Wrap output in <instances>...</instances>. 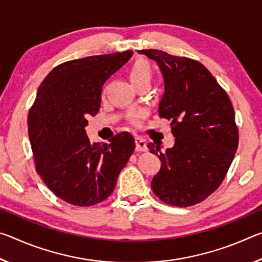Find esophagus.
Masks as SVG:
<instances>
[{
	"label": "esophagus",
	"mask_w": 262,
	"mask_h": 262,
	"mask_svg": "<svg viewBox=\"0 0 262 262\" xmlns=\"http://www.w3.org/2000/svg\"><path fill=\"white\" fill-rule=\"evenodd\" d=\"M135 149L137 151H147L148 147H147V142L145 140L142 139L140 136L135 137Z\"/></svg>",
	"instance_id": "34e87169"
}]
</instances>
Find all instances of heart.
<instances>
[{
	"instance_id": "b5f03b06",
	"label": "heart",
	"mask_w": 262,
	"mask_h": 262,
	"mask_svg": "<svg viewBox=\"0 0 262 262\" xmlns=\"http://www.w3.org/2000/svg\"><path fill=\"white\" fill-rule=\"evenodd\" d=\"M128 76H129L132 83H135L137 81H141V79L151 77V69H150V66L147 61L136 60L134 63L130 66L129 72H128ZM140 117H141L140 112L133 113L132 120L137 121L140 119Z\"/></svg>"
}]
</instances>
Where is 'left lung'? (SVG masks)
<instances>
[{"label": "left lung", "mask_w": 262, "mask_h": 262, "mask_svg": "<svg viewBox=\"0 0 262 262\" xmlns=\"http://www.w3.org/2000/svg\"><path fill=\"white\" fill-rule=\"evenodd\" d=\"M156 62L164 79L158 114L170 120L174 145L161 151V170L151 180L154 193L167 205L193 206L223 181L238 148V129L231 101L200 62L158 50H141Z\"/></svg>", "instance_id": "8db88e82"}]
</instances>
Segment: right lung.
Segmentation results:
<instances>
[{
	"label": "right lung",
	"instance_id": "1",
	"mask_svg": "<svg viewBox=\"0 0 262 262\" xmlns=\"http://www.w3.org/2000/svg\"><path fill=\"white\" fill-rule=\"evenodd\" d=\"M132 51L88 56L57 66L38 89L28 118L35 166L56 196L74 206H94L113 192L135 149L128 132L110 143L91 144L86 118L100 108L101 88Z\"/></svg>",
	"mask_w": 262,
	"mask_h": 262
}]
</instances>
